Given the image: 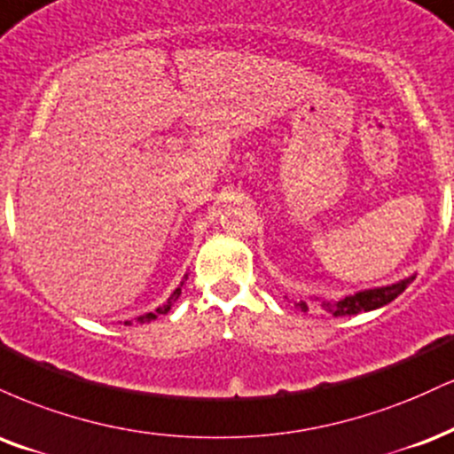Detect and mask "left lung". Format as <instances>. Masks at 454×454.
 I'll return each mask as SVG.
<instances>
[{
  "label": "left lung",
  "mask_w": 454,
  "mask_h": 454,
  "mask_svg": "<svg viewBox=\"0 0 454 454\" xmlns=\"http://www.w3.org/2000/svg\"><path fill=\"white\" fill-rule=\"evenodd\" d=\"M410 280H414V276H412V278H408V280L397 282V285L382 286V289L361 291V293H356V295L344 297V300L333 301V303L323 301V310L333 314V317H353V314H359V312L376 310V308L387 306L388 301L395 300L399 293L406 291ZM297 306H300L303 312H308V303L306 301H300Z\"/></svg>",
  "instance_id": "1"
}]
</instances>
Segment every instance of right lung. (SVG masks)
<instances>
[{"label":"right lung","mask_w":454,"mask_h":454,"mask_svg":"<svg viewBox=\"0 0 454 454\" xmlns=\"http://www.w3.org/2000/svg\"><path fill=\"white\" fill-rule=\"evenodd\" d=\"M178 297H180V286H178V289L174 291V295L169 297L168 303H163V306H161V308H157V310H154V312H148V314H144V317H137V323H151V321H154V318L159 317V314H168V312H169V308H172V301L178 300ZM125 325H131V323L127 321Z\"/></svg>","instance_id":"right-lung-1"}]
</instances>
